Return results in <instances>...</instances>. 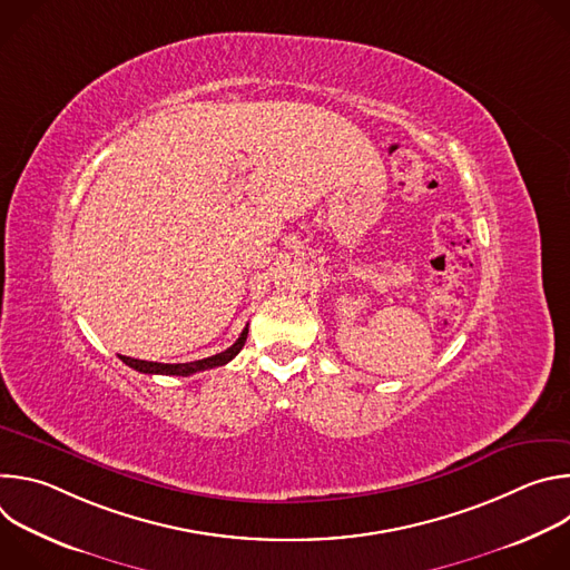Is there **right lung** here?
<instances>
[{"label":"right lung","mask_w":570,"mask_h":570,"mask_svg":"<svg viewBox=\"0 0 570 570\" xmlns=\"http://www.w3.org/2000/svg\"><path fill=\"white\" fill-rule=\"evenodd\" d=\"M246 338H248V327L240 332L238 341L227 347L225 352L220 354H214L209 358H200V361H194V363H153V361H139V358H130V356H119L128 367L141 372V374H167V376H191L196 372H205V370H212V367H218V365H225L229 363L240 350L243 345H246Z\"/></svg>","instance_id":"right-lung-1"}]
</instances>
